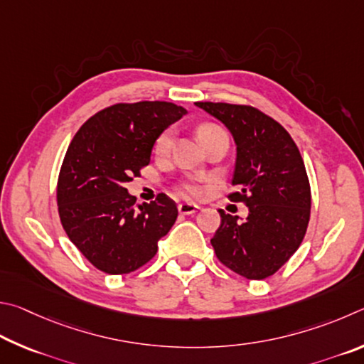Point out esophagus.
<instances>
[{
    "mask_svg": "<svg viewBox=\"0 0 364 364\" xmlns=\"http://www.w3.org/2000/svg\"><path fill=\"white\" fill-rule=\"evenodd\" d=\"M178 208V213L183 214V215H188V214H195L198 211L200 206L192 205V203H181V205L177 206Z\"/></svg>",
    "mask_w": 364,
    "mask_h": 364,
    "instance_id": "34e87169",
    "label": "esophagus"
}]
</instances>
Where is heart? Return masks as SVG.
<instances>
[{"label":"heart","instance_id":"1","mask_svg":"<svg viewBox=\"0 0 364 364\" xmlns=\"http://www.w3.org/2000/svg\"><path fill=\"white\" fill-rule=\"evenodd\" d=\"M196 132H198V137L201 142L206 144L208 140H211L213 137L219 136V134H224L225 131L222 129L219 124L205 123L198 127V131ZM172 145H174V132H172V129H166L156 137L155 144H153V151H155V155H158V156H166L171 151ZM181 188H182V193L188 196V198H200V196L203 195V187L195 181L182 182Z\"/></svg>","mask_w":364,"mask_h":364}]
</instances>
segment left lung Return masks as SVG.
<instances>
[{
  "label": "left lung",
  "mask_w": 364,
  "mask_h": 364,
  "mask_svg": "<svg viewBox=\"0 0 364 364\" xmlns=\"http://www.w3.org/2000/svg\"><path fill=\"white\" fill-rule=\"evenodd\" d=\"M196 107L227 126L237 144V164L228 195L250 214H220L211 240L227 269L247 279L272 277L288 262L307 232L311 193L304 159L284 127L251 105L196 102Z\"/></svg>",
  "instance_id": "1"
}]
</instances>
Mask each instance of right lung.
Returning <instances> with one entry per match:
<instances>
[{"mask_svg":"<svg viewBox=\"0 0 364 364\" xmlns=\"http://www.w3.org/2000/svg\"><path fill=\"white\" fill-rule=\"evenodd\" d=\"M187 113L171 102L114 104L89 118L68 145L57 181L63 230L100 272L124 275L155 257L177 219L168 195L137 205L124 187L150 163L153 144Z\"/></svg>","mask_w":364,"mask_h":364,"instance_id":"1","label":"right lung"}]
</instances>
